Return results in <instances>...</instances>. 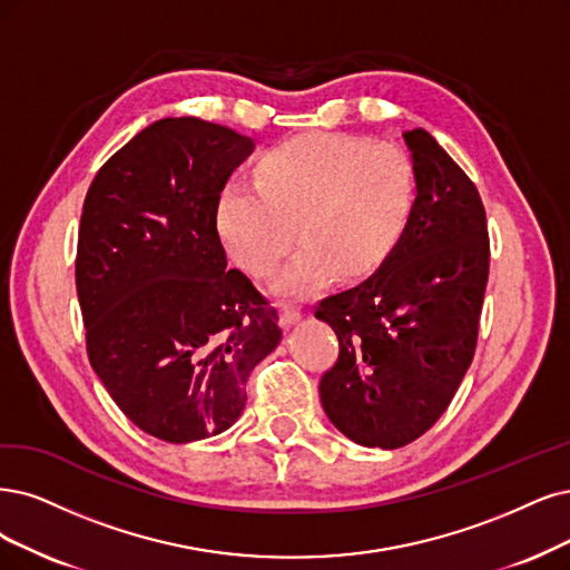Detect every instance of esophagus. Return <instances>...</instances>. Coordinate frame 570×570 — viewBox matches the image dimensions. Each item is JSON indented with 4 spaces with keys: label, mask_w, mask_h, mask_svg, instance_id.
<instances>
[{
    "label": "esophagus",
    "mask_w": 570,
    "mask_h": 570,
    "mask_svg": "<svg viewBox=\"0 0 570 570\" xmlns=\"http://www.w3.org/2000/svg\"><path fill=\"white\" fill-rule=\"evenodd\" d=\"M301 317H303V314H301L298 307H293V305H282L279 307V324L284 328H291L293 324H298Z\"/></svg>",
    "instance_id": "1"
}]
</instances>
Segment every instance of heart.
<instances>
[{"label":"heart","mask_w":570,"mask_h":570,"mask_svg":"<svg viewBox=\"0 0 570 570\" xmlns=\"http://www.w3.org/2000/svg\"><path fill=\"white\" fill-rule=\"evenodd\" d=\"M417 199L413 159L387 142L343 134L291 138L253 168V185H220L214 225L227 256L250 277H269L286 253L294 223L298 248L274 291L305 298L333 274L364 277L402 239Z\"/></svg>","instance_id":"1"}]
</instances>
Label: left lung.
Wrapping results in <instances>:
<instances>
[{
	"label": "left lung",
	"mask_w": 570,
	"mask_h": 570,
	"mask_svg": "<svg viewBox=\"0 0 570 570\" xmlns=\"http://www.w3.org/2000/svg\"><path fill=\"white\" fill-rule=\"evenodd\" d=\"M404 140L417 199L402 239L366 282L314 312L341 345L320 383L322 406L368 449L406 446L449 409L472 364L489 282L487 210L474 183L425 129Z\"/></svg>",
	"instance_id": "left-lung-1"
}]
</instances>
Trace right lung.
<instances>
[{"instance_id": "1", "label": "right lung", "mask_w": 570, "mask_h": 570, "mask_svg": "<svg viewBox=\"0 0 570 570\" xmlns=\"http://www.w3.org/2000/svg\"><path fill=\"white\" fill-rule=\"evenodd\" d=\"M248 136L197 117L147 126L83 199L77 296L89 362L136 428L171 444L225 432L246 381L279 345V314L227 269L214 225Z\"/></svg>"}]
</instances>
